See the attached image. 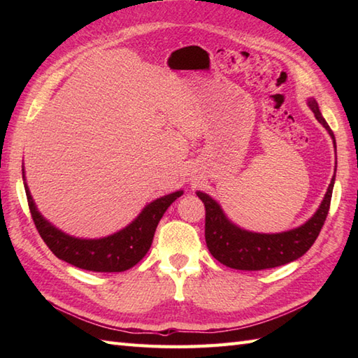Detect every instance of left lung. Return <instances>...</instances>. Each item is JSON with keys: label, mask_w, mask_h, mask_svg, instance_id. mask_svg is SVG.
<instances>
[{"label": "left lung", "mask_w": 358, "mask_h": 358, "mask_svg": "<svg viewBox=\"0 0 358 358\" xmlns=\"http://www.w3.org/2000/svg\"><path fill=\"white\" fill-rule=\"evenodd\" d=\"M308 106L314 112L318 123L331 135L334 148L337 150L336 136H334V132L326 123L320 109H318L315 98H308ZM334 183H336V172H334L331 185L328 186V191H326L320 206L306 223L294 227V229L277 234H263L243 229V227L232 223L226 217L224 210L217 200L212 199L206 192L199 191L196 195L206 208V229H204V235H206L209 252L215 260L223 263L227 268L240 271L271 269L296 260V258L308 252L322 231L329 212Z\"/></svg>", "instance_id": "obj_1"}]
</instances>
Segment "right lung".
I'll list each match as a JSON object with an SVG mask.
<instances>
[{"label":"right lung","instance_id":"right-lung-1","mask_svg":"<svg viewBox=\"0 0 358 358\" xmlns=\"http://www.w3.org/2000/svg\"><path fill=\"white\" fill-rule=\"evenodd\" d=\"M22 181L34 223L45 245L59 260L94 272H123L131 269L148 254L159 220L171 204L183 195V189L148 203L134 222L123 229L101 238H80L58 229L41 215L26 183L24 166Z\"/></svg>","mask_w":358,"mask_h":358}]
</instances>
